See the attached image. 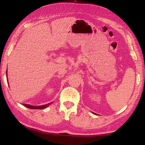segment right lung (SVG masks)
<instances>
[{"mask_svg": "<svg viewBox=\"0 0 145 145\" xmlns=\"http://www.w3.org/2000/svg\"><path fill=\"white\" fill-rule=\"evenodd\" d=\"M6 75H7V71H6ZM52 102L49 103V104L43 105H40V106H33V105H29V104H24V105L26 107L29 108V109H45V108L47 107L48 105H50Z\"/></svg>", "mask_w": 145, "mask_h": 145, "instance_id": "add662e5", "label": "right lung"}]
</instances>
